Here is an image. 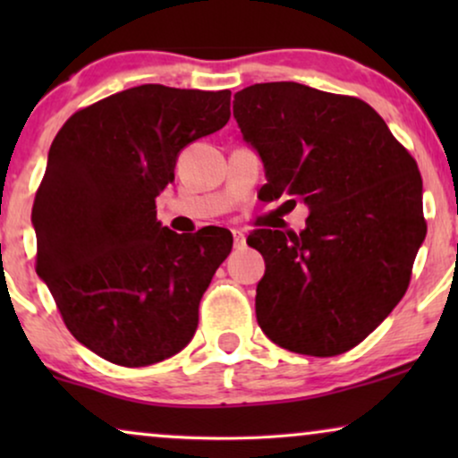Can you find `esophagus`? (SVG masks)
<instances>
[{
  "mask_svg": "<svg viewBox=\"0 0 458 458\" xmlns=\"http://www.w3.org/2000/svg\"><path fill=\"white\" fill-rule=\"evenodd\" d=\"M233 246H235L237 250L246 246V235H243L242 231H233Z\"/></svg>",
  "mask_w": 458,
  "mask_h": 458,
  "instance_id": "obj_1",
  "label": "esophagus"
}]
</instances>
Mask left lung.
Instances as JSON below:
<instances>
[{
    "label": "left lung",
    "instance_id": "obj_1",
    "mask_svg": "<svg viewBox=\"0 0 458 458\" xmlns=\"http://www.w3.org/2000/svg\"><path fill=\"white\" fill-rule=\"evenodd\" d=\"M233 116L265 165V202L310 210L300 233L248 237L267 265L260 329L298 354L348 352L411 284L428 231L417 162L367 102L292 81L237 91Z\"/></svg>",
    "mask_w": 458,
    "mask_h": 458
}]
</instances>
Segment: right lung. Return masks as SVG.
I'll use <instances>...</instances> for the list:
<instances>
[{"label": "right lung", "mask_w": 458, "mask_h": 458, "mask_svg": "<svg viewBox=\"0 0 458 458\" xmlns=\"http://www.w3.org/2000/svg\"><path fill=\"white\" fill-rule=\"evenodd\" d=\"M229 106V89L131 87L74 112L52 141L33 204L35 268L68 331L114 365H154L196 334L233 235L162 227L156 196L181 149L227 124Z\"/></svg>", "instance_id": "obj_1"}]
</instances>
